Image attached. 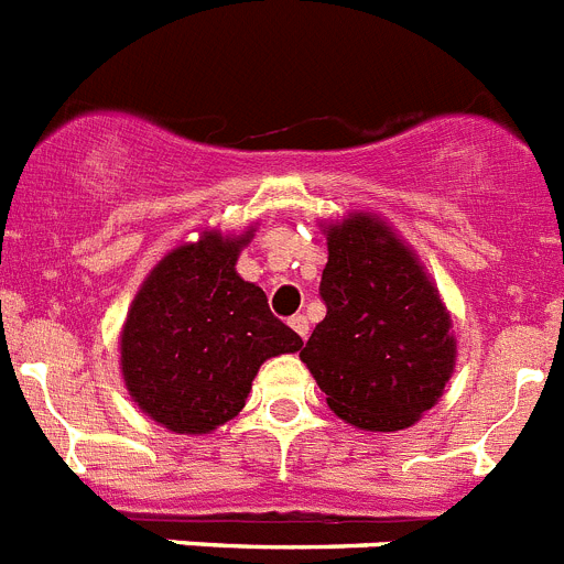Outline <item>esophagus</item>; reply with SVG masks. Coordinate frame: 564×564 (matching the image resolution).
Returning a JSON list of instances; mask_svg holds the SVG:
<instances>
[{"label":"esophagus","mask_w":564,"mask_h":564,"mask_svg":"<svg viewBox=\"0 0 564 564\" xmlns=\"http://www.w3.org/2000/svg\"><path fill=\"white\" fill-rule=\"evenodd\" d=\"M288 325L293 327V330L299 333V338H307V333H311V327H307V318L302 316V313H296V316H291V322Z\"/></svg>","instance_id":"34e87169"}]
</instances>
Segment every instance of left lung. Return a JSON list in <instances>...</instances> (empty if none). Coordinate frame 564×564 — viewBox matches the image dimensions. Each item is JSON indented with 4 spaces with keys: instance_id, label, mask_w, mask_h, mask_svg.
Returning <instances> with one entry per match:
<instances>
[{
    "instance_id": "8db88e82",
    "label": "left lung",
    "mask_w": 564,
    "mask_h": 564,
    "mask_svg": "<svg viewBox=\"0 0 564 564\" xmlns=\"http://www.w3.org/2000/svg\"><path fill=\"white\" fill-rule=\"evenodd\" d=\"M318 296L327 316L299 352L330 410L358 430L395 432L435 406L455 370V338L417 259L376 217L327 231Z\"/></svg>"
}]
</instances>
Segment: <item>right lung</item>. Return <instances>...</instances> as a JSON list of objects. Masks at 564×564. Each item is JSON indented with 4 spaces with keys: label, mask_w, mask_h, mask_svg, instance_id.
<instances>
[{
    "label": "right lung",
    "mask_w": 564,
    "mask_h": 564,
    "mask_svg": "<svg viewBox=\"0 0 564 564\" xmlns=\"http://www.w3.org/2000/svg\"><path fill=\"white\" fill-rule=\"evenodd\" d=\"M246 242L206 234L174 248L134 296L121 336L123 381L166 430H217L246 406L265 358L302 347L265 291L234 271Z\"/></svg>",
    "instance_id": "right-lung-1"
}]
</instances>
